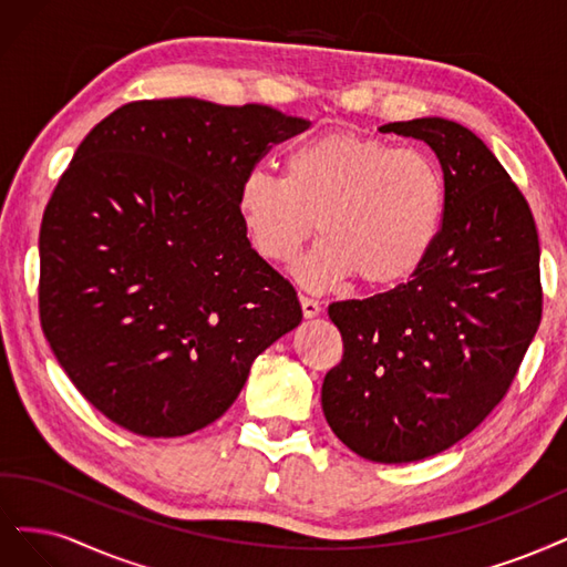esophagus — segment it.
I'll use <instances>...</instances> for the list:
<instances>
[{
    "mask_svg": "<svg viewBox=\"0 0 567 567\" xmlns=\"http://www.w3.org/2000/svg\"><path fill=\"white\" fill-rule=\"evenodd\" d=\"M301 308H303L306 318H316V316H320V310H322L320 301L310 299V297H301Z\"/></svg>",
    "mask_w": 567,
    "mask_h": 567,
    "instance_id": "1",
    "label": "esophagus"
}]
</instances>
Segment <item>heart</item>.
<instances>
[{
	"instance_id": "heart-1",
	"label": "heart",
	"mask_w": 567,
	"mask_h": 567,
	"mask_svg": "<svg viewBox=\"0 0 567 567\" xmlns=\"http://www.w3.org/2000/svg\"><path fill=\"white\" fill-rule=\"evenodd\" d=\"M445 184L416 148L332 132L295 145L285 176L251 167L237 184L235 212L266 261L291 264L316 228L324 235L297 264L308 289L358 276L381 287L410 278L441 230Z\"/></svg>"
}]
</instances>
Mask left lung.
Here are the masks:
<instances>
[{
    "instance_id": "8db88e82",
    "label": "left lung",
    "mask_w": 567,
    "mask_h": 567,
    "mask_svg": "<svg viewBox=\"0 0 567 567\" xmlns=\"http://www.w3.org/2000/svg\"><path fill=\"white\" fill-rule=\"evenodd\" d=\"M379 132L435 153L443 226L408 282L327 308L343 358L322 412L364 460L410 464L460 443L508 391L542 320L539 240L523 193L466 126L419 117Z\"/></svg>"
}]
</instances>
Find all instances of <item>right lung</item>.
Returning <instances> with one entry per match:
<instances>
[{
    "mask_svg": "<svg viewBox=\"0 0 567 567\" xmlns=\"http://www.w3.org/2000/svg\"><path fill=\"white\" fill-rule=\"evenodd\" d=\"M308 120L270 105L136 101L72 155L40 230V318L78 391L117 426L216 422L251 362L301 322L297 291L235 212L237 184Z\"/></svg>",
    "mask_w": 567,
    "mask_h": 567,
    "instance_id": "obj_1",
    "label": "right lung"
}]
</instances>
